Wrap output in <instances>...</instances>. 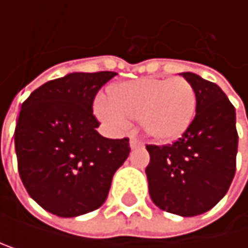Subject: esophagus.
I'll return each instance as SVG.
<instances>
[{"label": "esophagus", "instance_id": "34e87169", "mask_svg": "<svg viewBox=\"0 0 248 248\" xmlns=\"http://www.w3.org/2000/svg\"><path fill=\"white\" fill-rule=\"evenodd\" d=\"M130 146L134 149V148H139V146H143V142L140 140V139H138V138H130Z\"/></svg>", "mask_w": 248, "mask_h": 248}]
</instances>
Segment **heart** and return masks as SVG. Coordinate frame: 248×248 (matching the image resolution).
Returning <instances> with one entry per match:
<instances>
[{
    "mask_svg": "<svg viewBox=\"0 0 248 248\" xmlns=\"http://www.w3.org/2000/svg\"><path fill=\"white\" fill-rule=\"evenodd\" d=\"M195 90L185 78H139L112 89V100L100 97L96 112L114 131H125L140 118L156 140H173L189 127L195 114Z\"/></svg>",
    "mask_w": 248,
    "mask_h": 248,
    "instance_id": "heart-1",
    "label": "heart"
}]
</instances>
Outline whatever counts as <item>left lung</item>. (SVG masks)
<instances>
[{
	"label": "left lung",
	"instance_id": "left-lung-1",
	"mask_svg": "<svg viewBox=\"0 0 248 248\" xmlns=\"http://www.w3.org/2000/svg\"><path fill=\"white\" fill-rule=\"evenodd\" d=\"M195 90V117L177 140L146 145L149 195L156 207L183 217L212 210L228 192L237 169L235 108L219 85L180 74Z\"/></svg>",
	"mask_w": 248,
	"mask_h": 248
}]
</instances>
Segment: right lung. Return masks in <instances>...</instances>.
<instances>
[{"label":"right lung","instance_id":"obj_1","mask_svg":"<svg viewBox=\"0 0 248 248\" xmlns=\"http://www.w3.org/2000/svg\"><path fill=\"white\" fill-rule=\"evenodd\" d=\"M117 72H74L51 79L22 103L15 130L17 169L28 194L48 213L75 217L108 198L128 139H106L93 114L97 92Z\"/></svg>","mask_w":248,"mask_h":248}]
</instances>
